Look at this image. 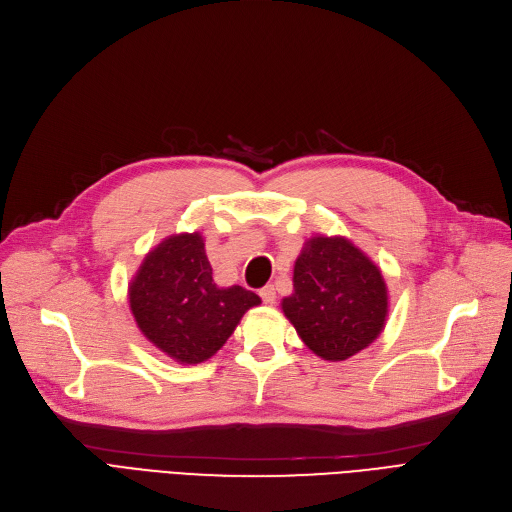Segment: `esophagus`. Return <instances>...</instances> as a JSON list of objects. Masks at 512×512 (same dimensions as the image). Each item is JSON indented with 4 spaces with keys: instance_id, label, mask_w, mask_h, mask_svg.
<instances>
[{
    "instance_id": "34e87169",
    "label": "esophagus",
    "mask_w": 512,
    "mask_h": 512,
    "mask_svg": "<svg viewBox=\"0 0 512 512\" xmlns=\"http://www.w3.org/2000/svg\"><path fill=\"white\" fill-rule=\"evenodd\" d=\"M259 295H261V299H263L265 305H272V303L276 301V288H274V284L263 286L261 291H259Z\"/></svg>"
}]
</instances>
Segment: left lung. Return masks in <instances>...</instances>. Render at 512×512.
<instances>
[{"label":"left lung","mask_w":512,"mask_h":512,"mask_svg":"<svg viewBox=\"0 0 512 512\" xmlns=\"http://www.w3.org/2000/svg\"><path fill=\"white\" fill-rule=\"evenodd\" d=\"M280 305L307 349L326 362H343L383 332L389 291L379 265L349 238L320 234L305 240L293 295Z\"/></svg>","instance_id":"left-lung-1"}]
</instances>
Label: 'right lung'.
I'll list each match as a JSON object with an SVG mask.
<instances>
[{"mask_svg":"<svg viewBox=\"0 0 512 512\" xmlns=\"http://www.w3.org/2000/svg\"><path fill=\"white\" fill-rule=\"evenodd\" d=\"M142 335L177 364L215 355L261 299L242 288L217 286L201 232L163 238L146 253L127 288Z\"/></svg>","mask_w":512,"mask_h":512,"instance_id":"right-lung-1","label":"right lung"}]
</instances>
